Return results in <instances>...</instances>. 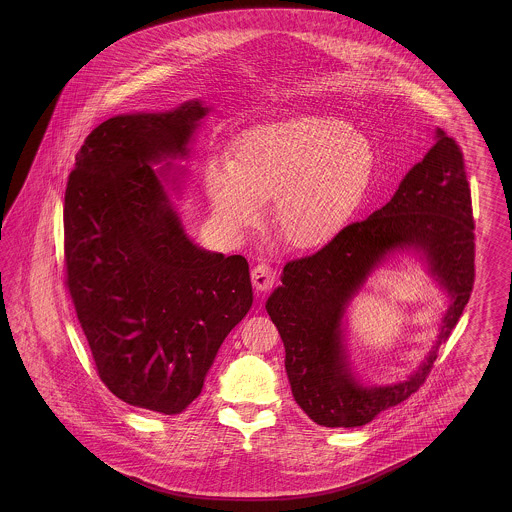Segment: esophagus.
Wrapping results in <instances>:
<instances>
[{"label":"esophagus","mask_w":512,"mask_h":512,"mask_svg":"<svg viewBox=\"0 0 512 512\" xmlns=\"http://www.w3.org/2000/svg\"><path fill=\"white\" fill-rule=\"evenodd\" d=\"M252 285L258 289V291H269L276 278V272L271 269L269 265L265 263H258L251 272Z\"/></svg>","instance_id":"1"}]
</instances>
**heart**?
I'll return each mask as SVG.
<instances>
[{"instance_id": "obj_1", "label": "heart", "mask_w": 512, "mask_h": 512, "mask_svg": "<svg viewBox=\"0 0 512 512\" xmlns=\"http://www.w3.org/2000/svg\"><path fill=\"white\" fill-rule=\"evenodd\" d=\"M373 150L344 120L298 115L247 131L238 161L219 155L205 174L221 227L241 236L276 198V225L298 249L331 240L370 185Z\"/></svg>"}]
</instances>
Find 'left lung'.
Listing matches in <instances>:
<instances>
[{
    "label": "left lung",
    "mask_w": 512,
    "mask_h": 512,
    "mask_svg": "<svg viewBox=\"0 0 512 512\" xmlns=\"http://www.w3.org/2000/svg\"><path fill=\"white\" fill-rule=\"evenodd\" d=\"M423 251L451 305L438 344L403 383L362 387L350 375L341 338L348 300L390 252ZM474 285V218L463 152L445 131L370 218L351 223L320 251L285 263L282 287L265 309L285 346L294 401L316 425L353 428L406 401L425 384Z\"/></svg>",
    "instance_id": "1"
}]
</instances>
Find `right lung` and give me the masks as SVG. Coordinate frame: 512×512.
Returning a JSON list of instances; mask_svg holds the SVG:
<instances>
[{
    "instance_id": "right-lung-1",
    "label": "right lung",
    "mask_w": 512,
    "mask_h": 512,
    "mask_svg": "<svg viewBox=\"0 0 512 512\" xmlns=\"http://www.w3.org/2000/svg\"><path fill=\"white\" fill-rule=\"evenodd\" d=\"M207 113L190 100L108 119L87 135L67 181L66 285L98 377L120 401L157 414L196 399L252 305L247 260L197 247L164 188L170 174L152 168L185 157Z\"/></svg>"
}]
</instances>
